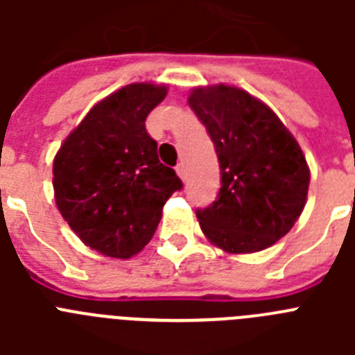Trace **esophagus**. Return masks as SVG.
<instances>
[{
  "label": "esophagus",
  "instance_id": "obj_1",
  "mask_svg": "<svg viewBox=\"0 0 355 355\" xmlns=\"http://www.w3.org/2000/svg\"><path fill=\"white\" fill-rule=\"evenodd\" d=\"M175 172H178V175H180L181 180H187V168H184L183 163H178V167H175Z\"/></svg>",
  "mask_w": 355,
  "mask_h": 355
}]
</instances>
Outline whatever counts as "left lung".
<instances>
[{
    "instance_id": "8db88e82",
    "label": "left lung",
    "mask_w": 355,
    "mask_h": 355,
    "mask_svg": "<svg viewBox=\"0 0 355 355\" xmlns=\"http://www.w3.org/2000/svg\"><path fill=\"white\" fill-rule=\"evenodd\" d=\"M188 105L220 163L216 200L196 211L202 233L231 254L274 245L306 206L309 167L299 142L265 103L236 87H197Z\"/></svg>"
}]
</instances>
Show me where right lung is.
Here are the masks:
<instances>
[{"mask_svg":"<svg viewBox=\"0 0 355 355\" xmlns=\"http://www.w3.org/2000/svg\"><path fill=\"white\" fill-rule=\"evenodd\" d=\"M165 85L131 83L110 94L71 131L53 162L58 211L85 245L108 258L139 254L168 197L183 183L158 159L146 119Z\"/></svg>","mask_w":355,"mask_h":355,"instance_id":"obj_1","label":"right lung"}]
</instances>
